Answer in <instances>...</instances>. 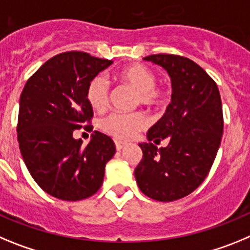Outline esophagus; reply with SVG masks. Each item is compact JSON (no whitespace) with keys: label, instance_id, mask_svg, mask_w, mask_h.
Returning <instances> with one entry per match:
<instances>
[{"label":"esophagus","instance_id":"34e87169","mask_svg":"<svg viewBox=\"0 0 250 250\" xmlns=\"http://www.w3.org/2000/svg\"><path fill=\"white\" fill-rule=\"evenodd\" d=\"M125 143H122V142H120V141H116V149L117 150H121V149H123V148H125Z\"/></svg>","mask_w":250,"mask_h":250}]
</instances>
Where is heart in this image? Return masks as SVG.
<instances>
[{"label": "heart", "mask_w": 250, "mask_h": 250, "mask_svg": "<svg viewBox=\"0 0 250 250\" xmlns=\"http://www.w3.org/2000/svg\"><path fill=\"white\" fill-rule=\"evenodd\" d=\"M117 78L134 88L138 93L137 104L148 108H159L168 97L167 91L156 84V75L152 69L139 63L129 64L117 73ZM86 97L94 111H104L109 104L111 86L102 75L94 76L87 84ZM148 125V118L142 112L120 113L113 112L100 121V128L105 134L118 141H130Z\"/></svg>", "instance_id": "heart-1"}]
</instances>
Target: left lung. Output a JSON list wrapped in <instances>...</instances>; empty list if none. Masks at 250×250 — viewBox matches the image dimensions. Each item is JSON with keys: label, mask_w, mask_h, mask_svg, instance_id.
<instances>
[{"label": "left lung", "mask_w": 250, "mask_h": 250, "mask_svg": "<svg viewBox=\"0 0 250 250\" xmlns=\"http://www.w3.org/2000/svg\"><path fill=\"white\" fill-rule=\"evenodd\" d=\"M163 67L172 80V102L139 143L143 157L134 169L139 189L159 202H172L201 186L217 156L223 134V109L213 78L195 62L178 55L145 57ZM167 138V147L151 142Z\"/></svg>", "instance_id": "1"}]
</instances>
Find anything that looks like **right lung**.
Returning a JSON list of instances; mask_svg holds the SVG:
<instances>
[{
	"label": "right lung",
	"instance_id": "obj_1",
	"mask_svg": "<svg viewBox=\"0 0 250 250\" xmlns=\"http://www.w3.org/2000/svg\"><path fill=\"white\" fill-rule=\"evenodd\" d=\"M112 63L69 51L49 58L24 84L17 122L20 150L36 183L52 197L81 201L102 186L105 163L116 153L114 142L96 130L83 147L73 133L82 127L93 129L87 84Z\"/></svg>",
	"mask_w": 250,
	"mask_h": 250
}]
</instances>
